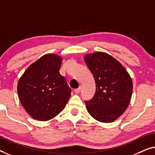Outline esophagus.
Wrapping results in <instances>:
<instances>
[{"label": "esophagus", "instance_id": "obj_1", "mask_svg": "<svg viewBox=\"0 0 155 155\" xmlns=\"http://www.w3.org/2000/svg\"><path fill=\"white\" fill-rule=\"evenodd\" d=\"M80 91H81V87H80V86L78 87V88L74 89V92H75L76 93H78L80 92Z\"/></svg>", "mask_w": 155, "mask_h": 155}]
</instances>
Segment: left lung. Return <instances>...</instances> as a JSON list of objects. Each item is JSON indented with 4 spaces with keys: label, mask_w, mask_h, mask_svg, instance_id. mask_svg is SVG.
I'll use <instances>...</instances> for the list:
<instances>
[{
    "label": "left lung",
    "mask_w": 155,
    "mask_h": 155,
    "mask_svg": "<svg viewBox=\"0 0 155 155\" xmlns=\"http://www.w3.org/2000/svg\"><path fill=\"white\" fill-rule=\"evenodd\" d=\"M85 62L96 86L93 98L85 101L87 110L97 121L112 122L125 112L130 103L131 78L121 63L107 53L89 54L85 57Z\"/></svg>",
    "instance_id": "8db88e82"
}]
</instances>
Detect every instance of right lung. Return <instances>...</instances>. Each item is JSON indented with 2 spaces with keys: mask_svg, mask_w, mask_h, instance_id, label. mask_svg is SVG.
I'll return each instance as SVG.
<instances>
[{
  "mask_svg": "<svg viewBox=\"0 0 155 155\" xmlns=\"http://www.w3.org/2000/svg\"><path fill=\"white\" fill-rule=\"evenodd\" d=\"M62 58L54 54L41 57L28 67L17 84L21 104L30 116L48 121L62 112L71 90L60 74Z\"/></svg>",
  "mask_w": 155,
  "mask_h": 155,
  "instance_id": "1",
  "label": "right lung"
}]
</instances>
